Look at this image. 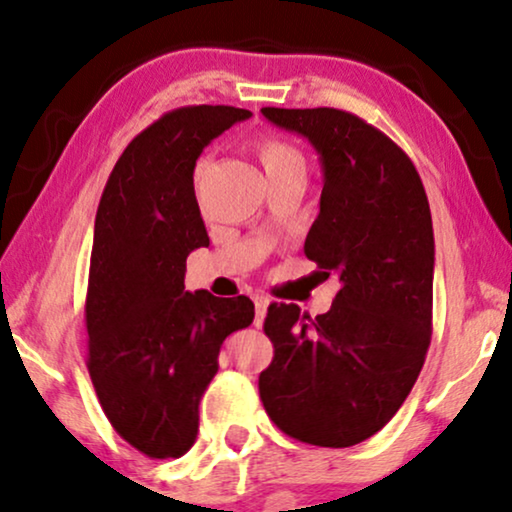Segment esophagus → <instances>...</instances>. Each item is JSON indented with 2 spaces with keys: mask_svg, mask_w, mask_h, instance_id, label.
Wrapping results in <instances>:
<instances>
[{
  "mask_svg": "<svg viewBox=\"0 0 512 512\" xmlns=\"http://www.w3.org/2000/svg\"><path fill=\"white\" fill-rule=\"evenodd\" d=\"M267 307H269V300L264 298V295H257V298H255V324L257 326L264 322V315H267Z\"/></svg>",
  "mask_w": 512,
  "mask_h": 512,
  "instance_id": "34e87169",
  "label": "esophagus"
}]
</instances>
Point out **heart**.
Here are the masks:
<instances>
[{"instance_id":"obj_1","label":"heart","mask_w":512,"mask_h":512,"mask_svg":"<svg viewBox=\"0 0 512 512\" xmlns=\"http://www.w3.org/2000/svg\"><path fill=\"white\" fill-rule=\"evenodd\" d=\"M255 152L260 157L264 166V174L269 178L283 176V174H300L305 176V157L303 152L295 150L291 143L286 140L274 138V135H267V138H260L255 143ZM197 181L205 176V164L197 166Z\"/></svg>"}]
</instances>
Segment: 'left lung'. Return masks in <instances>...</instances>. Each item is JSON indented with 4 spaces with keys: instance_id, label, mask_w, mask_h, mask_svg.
I'll use <instances>...</instances> for the list:
<instances>
[{
    "instance_id": "8db88e82",
    "label": "left lung",
    "mask_w": 512,
    "mask_h": 512,
    "mask_svg": "<svg viewBox=\"0 0 512 512\" xmlns=\"http://www.w3.org/2000/svg\"><path fill=\"white\" fill-rule=\"evenodd\" d=\"M262 114L317 150L324 188L305 255L334 272L341 291L315 319L298 305H269L274 360L260 398L283 434L348 448L396 415L432 341L429 200L410 157L360 116L331 107Z\"/></svg>"
}]
</instances>
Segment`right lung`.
Returning <instances> with one entry per match:
<instances>
[{
  "mask_svg": "<svg viewBox=\"0 0 512 512\" xmlns=\"http://www.w3.org/2000/svg\"><path fill=\"white\" fill-rule=\"evenodd\" d=\"M248 109L197 104L135 135L104 186L92 238L88 372L116 434L147 458H181L224 338L245 329V295L186 291V260L209 236L195 200L200 152Z\"/></svg>",
  "mask_w": 512,
  "mask_h": 512,
  "instance_id": "add662e5",
  "label": "right lung"
}]
</instances>
